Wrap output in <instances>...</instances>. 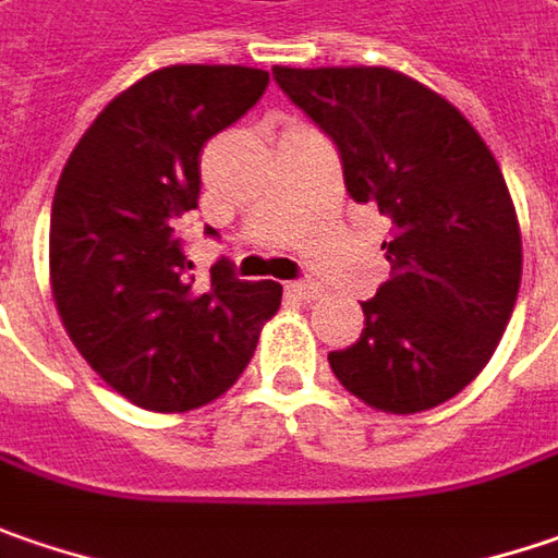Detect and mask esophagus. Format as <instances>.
Instances as JSON below:
<instances>
[{"mask_svg": "<svg viewBox=\"0 0 558 558\" xmlns=\"http://www.w3.org/2000/svg\"><path fill=\"white\" fill-rule=\"evenodd\" d=\"M289 292L298 298V301H317V298H323V289L320 286H314V282H289Z\"/></svg>", "mask_w": 558, "mask_h": 558, "instance_id": "34e87169", "label": "esophagus"}]
</instances>
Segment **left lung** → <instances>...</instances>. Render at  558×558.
<instances>
[{"mask_svg":"<svg viewBox=\"0 0 558 558\" xmlns=\"http://www.w3.org/2000/svg\"><path fill=\"white\" fill-rule=\"evenodd\" d=\"M272 77L336 141L351 197L392 219L389 282L361 301V339L329 351L332 374L386 414L449 402L489 364L521 286V229L496 156L402 71L276 65Z\"/></svg>","mask_w":558,"mask_h":558,"instance_id":"8db88e82","label":"left lung"}]
</instances>
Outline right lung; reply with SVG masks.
I'll return each instance as SVG.
<instances>
[{
	"label": "right lung",
	"mask_w": 558,
	"mask_h": 558,
	"mask_svg": "<svg viewBox=\"0 0 558 558\" xmlns=\"http://www.w3.org/2000/svg\"><path fill=\"white\" fill-rule=\"evenodd\" d=\"M244 65H169L112 99L71 150L49 219V286L62 326L128 402L159 414L219 399L282 304L219 260L191 276L175 235L197 209L201 154L264 97Z\"/></svg>",
	"instance_id": "1"
}]
</instances>
